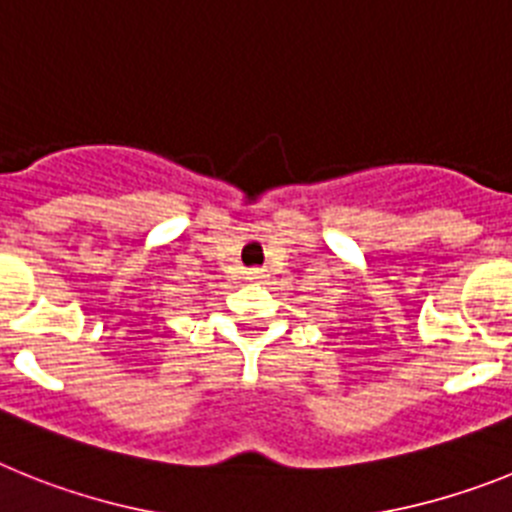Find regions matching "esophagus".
<instances>
[{"instance_id": "34e87169", "label": "esophagus", "mask_w": 512, "mask_h": 512, "mask_svg": "<svg viewBox=\"0 0 512 512\" xmlns=\"http://www.w3.org/2000/svg\"><path fill=\"white\" fill-rule=\"evenodd\" d=\"M247 278H250V281H262V278H265V270H250Z\"/></svg>"}]
</instances>
